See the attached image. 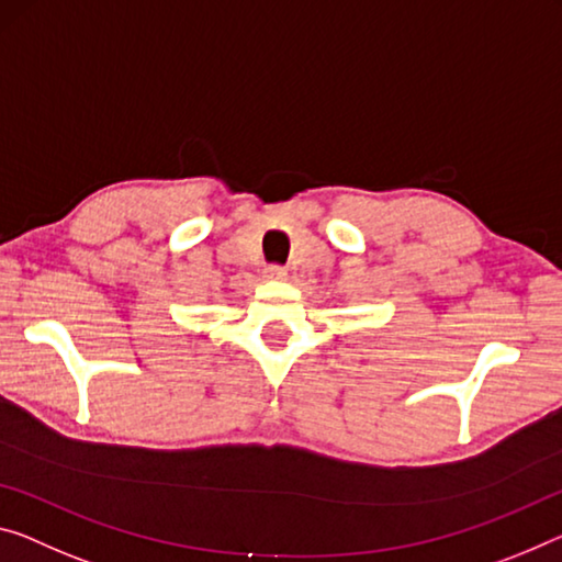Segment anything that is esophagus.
Returning <instances> with one entry per match:
<instances>
[{"label":"esophagus","instance_id":"34e87169","mask_svg":"<svg viewBox=\"0 0 562 562\" xmlns=\"http://www.w3.org/2000/svg\"><path fill=\"white\" fill-rule=\"evenodd\" d=\"M263 276L269 281H283L286 279V269H281V266H269V269L263 271Z\"/></svg>","mask_w":562,"mask_h":562}]
</instances>
